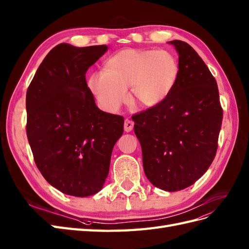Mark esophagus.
Wrapping results in <instances>:
<instances>
[{"label":"esophagus","instance_id":"1","mask_svg":"<svg viewBox=\"0 0 249 249\" xmlns=\"http://www.w3.org/2000/svg\"><path fill=\"white\" fill-rule=\"evenodd\" d=\"M133 126H134V124H133V121H131L130 119H125L124 120V131L125 132H131L133 130Z\"/></svg>","mask_w":249,"mask_h":249}]
</instances>
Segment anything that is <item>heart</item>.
I'll return each mask as SVG.
<instances>
[{"label": "heart", "mask_w": 249, "mask_h": 249, "mask_svg": "<svg viewBox=\"0 0 249 249\" xmlns=\"http://www.w3.org/2000/svg\"><path fill=\"white\" fill-rule=\"evenodd\" d=\"M179 63L165 50L125 48L107 57L104 70L89 77L88 87L97 105L107 113H117L131 97L145 108L165 102L177 87Z\"/></svg>", "instance_id": "obj_1"}]
</instances>
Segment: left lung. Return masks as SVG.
Instances as JSON below:
<instances>
[{
	"mask_svg": "<svg viewBox=\"0 0 249 249\" xmlns=\"http://www.w3.org/2000/svg\"><path fill=\"white\" fill-rule=\"evenodd\" d=\"M169 43L178 53L177 87L160 106L132 119L145 177L173 192L195 184L213 161L223 108L215 79L197 53L184 41Z\"/></svg>",
	"mask_w": 249,
	"mask_h": 249,
	"instance_id": "obj_1",
	"label": "left lung"
}]
</instances>
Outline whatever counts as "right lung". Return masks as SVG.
<instances>
[{
    "mask_svg": "<svg viewBox=\"0 0 249 249\" xmlns=\"http://www.w3.org/2000/svg\"><path fill=\"white\" fill-rule=\"evenodd\" d=\"M107 45L61 43L47 53L26 93V133L43 178L65 195L86 197L101 190L123 116L95 104L86 74Z\"/></svg>",
    "mask_w": 249,
    "mask_h": 249,
    "instance_id": "1",
    "label": "right lung"
}]
</instances>
